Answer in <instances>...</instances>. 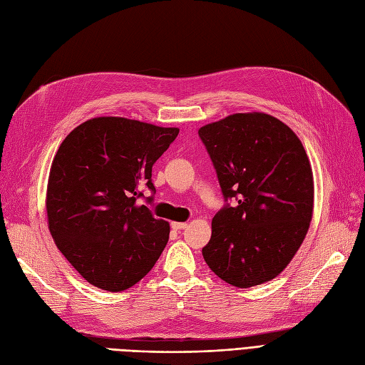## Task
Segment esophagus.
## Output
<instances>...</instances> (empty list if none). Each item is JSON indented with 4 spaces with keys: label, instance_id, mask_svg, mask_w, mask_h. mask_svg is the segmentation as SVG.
<instances>
[{
    "label": "esophagus",
    "instance_id": "34e87169",
    "mask_svg": "<svg viewBox=\"0 0 365 365\" xmlns=\"http://www.w3.org/2000/svg\"><path fill=\"white\" fill-rule=\"evenodd\" d=\"M172 230H175V231H181V230H185L187 228V223H184V222H172Z\"/></svg>",
    "mask_w": 365,
    "mask_h": 365
}]
</instances>
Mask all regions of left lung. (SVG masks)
Here are the masks:
<instances>
[{
    "label": "left lung",
    "instance_id": "obj_1",
    "mask_svg": "<svg viewBox=\"0 0 365 365\" xmlns=\"http://www.w3.org/2000/svg\"><path fill=\"white\" fill-rule=\"evenodd\" d=\"M226 204L202 249L220 279L249 288L276 278L308 232L312 169L290 127L266 113H235L199 130Z\"/></svg>",
    "mask_w": 365,
    "mask_h": 365
}]
</instances>
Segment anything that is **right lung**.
<instances>
[{"mask_svg":"<svg viewBox=\"0 0 365 365\" xmlns=\"http://www.w3.org/2000/svg\"><path fill=\"white\" fill-rule=\"evenodd\" d=\"M178 133L103 116L83 122L61 142L48 178V228L60 252L89 284L107 292L127 290L166 247L169 222L155 219L137 199L143 187L155 193L153 166Z\"/></svg>","mask_w":365,"mask_h":365,"instance_id":"obj_1","label":"right lung"}]
</instances>
